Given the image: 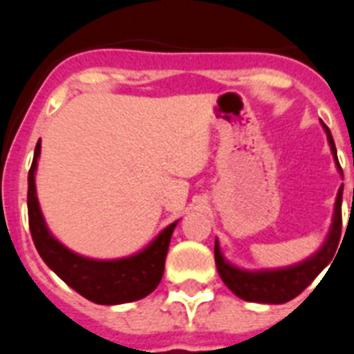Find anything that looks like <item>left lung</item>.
Masks as SVG:
<instances>
[{
    "mask_svg": "<svg viewBox=\"0 0 354 354\" xmlns=\"http://www.w3.org/2000/svg\"><path fill=\"white\" fill-rule=\"evenodd\" d=\"M321 124H323L324 133H326L331 154H333V159H335L337 170L342 174L339 158H337L335 142L331 138V133L326 127V124L324 122H321ZM342 192L344 186H340L339 193H337L330 232H328L323 246L314 255H310L308 259L299 262V264L278 268V270H241V268H236V266L230 264L223 257V253L220 250V243L216 239L214 261L216 268H218V273H220L225 286L232 290L237 298L253 303H273V305H280V303L290 301L298 294H301L306 287L314 282V278L326 268L328 262L333 259V255L337 252V246H339L340 241V230H342Z\"/></svg>",
    "mask_w": 354,
    "mask_h": 354,
    "instance_id": "obj_1",
    "label": "left lung"
}]
</instances>
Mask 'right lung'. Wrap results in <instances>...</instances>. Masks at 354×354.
Listing matches in <instances>:
<instances>
[{"label":"right lung","instance_id":"add662e5","mask_svg":"<svg viewBox=\"0 0 354 354\" xmlns=\"http://www.w3.org/2000/svg\"><path fill=\"white\" fill-rule=\"evenodd\" d=\"M39 156L40 140L37 142L33 162L28 174V220L31 237L42 261L68 287L97 305H120L149 296L161 282L165 259L177 221L162 228L152 243L129 257L97 261L77 255L49 232L44 220L35 187Z\"/></svg>","mask_w":354,"mask_h":354}]
</instances>
